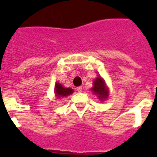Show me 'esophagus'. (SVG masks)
Instances as JSON below:
<instances>
[{
  "label": "esophagus",
  "instance_id": "34e87169",
  "mask_svg": "<svg viewBox=\"0 0 157 157\" xmlns=\"http://www.w3.org/2000/svg\"><path fill=\"white\" fill-rule=\"evenodd\" d=\"M76 90L78 91V92H81V91H82V87H81V86H79V87H77V89H76Z\"/></svg>",
  "mask_w": 157,
  "mask_h": 157
}]
</instances>
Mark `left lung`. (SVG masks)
I'll return each mask as SVG.
<instances>
[{
  "label": "left lung",
  "mask_w": 157,
  "mask_h": 157,
  "mask_svg": "<svg viewBox=\"0 0 157 157\" xmlns=\"http://www.w3.org/2000/svg\"><path fill=\"white\" fill-rule=\"evenodd\" d=\"M92 91L94 94L98 96L101 101L104 100L108 96V90L105 86V82L100 76H98L96 80L94 81V87Z\"/></svg>",
  "instance_id": "1"
}]
</instances>
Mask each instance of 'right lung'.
<instances>
[{"label":"right lung","instance_id":"right-lung-1","mask_svg":"<svg viewBox=\"0 0 157 157\" xmlns=\"http://www.w3.org/2000/svg\"><path fill=\"white\" fill-rule=\"evenodd\" d=\"M73 93L72 89L71 88H64L62 86L61 84L56 83L55 85V94L58 98H63L65 96L70 95Z\"/></svg>","mask_w":157,"mask_h":157}]
</instances>
